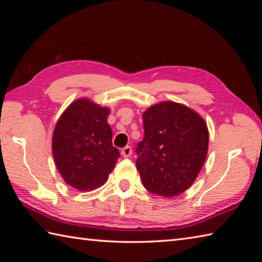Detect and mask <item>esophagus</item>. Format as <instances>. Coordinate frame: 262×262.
<instances>
[{
    "label": "esophagus",
    "mask_w": 262,
    "mask_h": 262,
    "mask_svg": "<svg viewBox=\"0 0 262 262\" xmlns=\"http://www.w3.org/2000/svg\"><path fill=\"white\" fill-rule=\"evenodd\" d=\"M132 152H133L132 147H130V146H126L125 148L121 149V155H122V157H124V158H129L130 155H132Z\"/></svg>",
    "instance_id": "esophagus-1"
}]
</instances>
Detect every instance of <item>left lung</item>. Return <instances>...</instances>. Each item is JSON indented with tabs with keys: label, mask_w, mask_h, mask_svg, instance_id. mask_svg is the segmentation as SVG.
<instances>
[{
	"label": "left lung",
	"mask_w": 262,
	"mask_h": 262,
	"mask_svg": "<svg viewBox=\"0 0 262 262\" xmlns=\"http://www.w3.org/2000/svg\"><path fill=\"white\" fill-rule=\"evenodd\" d=\"M143 121L144 140L136 147L143 185L159 196H178L192 185L205 163L207 124L196 111L173 101L151 105Z\"/></svg>",
	"instance_id": "8db88e82"
}]
</instances>
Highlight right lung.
<instances>
[{"instance_id":"add662e5","label":"right lung","mask_w":262,"mask_h":262,"mask_svg":"<svg viewBox=\"0 0 262 262\" xmlns=\"http://www.w3.org/2000/svg\"><path fill=\"white\" fill-rule=\"evenodd\" d=\"M109 114V108L81 98L64 110L55 126V164L64 181L76 190L91 191L104 185L120 157L113 146Z\"/></svg>"}]
</instances>
